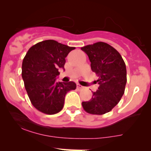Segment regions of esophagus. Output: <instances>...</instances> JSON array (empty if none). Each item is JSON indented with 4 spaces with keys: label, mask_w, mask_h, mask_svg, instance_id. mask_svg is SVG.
Returning a JSON list of instances; mask_svg holds the SVG:
<instances>
[{
    "label": "esophagus",
    "mask_w": 151,
    "mask_h": 151,
    "mask_svg": "<svg viewBox=\"0 0 151 151\" xmlns=\"http://www.w3.org/2000/svg\"><path fill=\"white\" fill-rule=\"evenodd\" d=\"M83 86H81V84H77V89H78V90H81V89H83Z\"/></svg>",
    "instance_id": "esophagus-1"
}]
</instances>
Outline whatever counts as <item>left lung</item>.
Instances as JSON below:
<instances>
[{
	"mask_svg": "<svg viewBox=\"0 0 151 151\" xmlns=\"http://www.w3.org/2000/svg\"><path fill=\"white\" fill-rule=\"evenodd\" d=\"M88 55L91 70L98 76V90L91 99L83 101L87 113L103 115L110 112L119 102L124 93L127 70L122 57L115 48L104 42H97L81 47Z\"/></svg>",
	"mask_w": 151,
	"mask_h": 151,
	"instance_id": "1",
	"label": "left lung"
}]
</instances>
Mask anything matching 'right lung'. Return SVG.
I'll list each match as a JSON object with an SVG mask.
<instances>
[{"mask_svg": "<svg viewBox=\"0 0 151 151\" xmlns=\"http://www.w3.org/2000/svg\"><path fill=\"white\" fill-rule=\"evenodd\" d=\"M75 47L46 40L29 48L22 63V78L32 104L45 114L62 110L65 96L76 88L73 81H56L58 70L64 69L65 58Z\"/></svg>", "mask_w": 151, "mask_h": 151, "instance_id": "obj_1", "label": "right lung"}]
</instances>
